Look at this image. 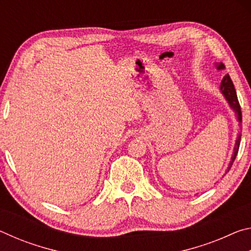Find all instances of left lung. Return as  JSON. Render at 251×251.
Instances as JSON below:
<instances>
[{
  "label": "left lung",
  "instance_id": "left-lung-1",
  "mask_svg": "<svg viewBox=\"0 0 251 251\" xmlns=\"http://www.w3.org/2000/svg\"><path fill=\"white\" fill-rule=\"evenodd\" d=\"M218 70H223L225 69V65L223 63H220L217 66ZM220 90H222V93L226 97V100H228L229 105H230V107L235 110V113L237 114V117H238V121L239 123H241L243 121V117H241V108H240V104L239 101H238V97H237V93L235 90V86H233V83L230 78V76L228 74L225 76L222 80V85H220ZM240 139H241V135L238 136L237 141H236V145H235V150H233V155L231 157V161L230 164H229V167H228V171L231 168L233 161L236 159V156L238 154V151H239V145H240Z\"/></svg>",
  "mask_w": 251,
  "mask_h": 251
}]
</instances>
